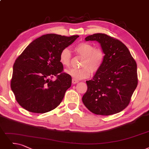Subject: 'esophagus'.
<instances>
[{"label":"esophagus","instance_id":"1","mask_svg":"<svg viewBox=\"0 0 149 149\" xmlns=\"http://www.w3.org/2000/svg\"><path fill=\"white\" fill-rule=\"evenodd\" d=\"M79 81L77 80V79H74V78H73V79H72V83L73 84H76V83H78Z\"/></svg>","mask_w":149,"mask_h":149}]
</instances>
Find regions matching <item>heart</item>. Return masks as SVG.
I'll list each match as a JSON object with an SVG mask.
<instances>
[{
	"instance_id": "1",
	"label": "heart",
	"mask_w": 149,
	"mask_h": 149,
	"mask_svg": "<svg viewBox=\"0 0 149 149\" xmlns=\"http://www.w3.org/2000/svg\"><path fill=\"white\" fill-rule=\"evenodd\" d=\"M76 54L83 57L81 63V68H70L65 71L67 74L76 79H84L95 74L102 68L104 61V51L100 47H95L91 43L82 42L74 47ZM71 59V54L68 48L63 49L60 54L59 61L64 66H69Z\"/></svg>"
}]
</instances>
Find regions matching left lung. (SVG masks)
Here are the masks:
<instances>
[{"instance_id": "obj_1", "label": "left lung", "mask_w": 149, "mask_h": 149, "mask_svg": "<svg viewBox=\"0 0 149 149\" xmlns=\"http://www.w3.org/2000/svg\"><path fill=\"white\" fill-rule=\"evenodd\" d=\"M85 40L97 41L105 55L102 68L86 81L82 102L95 114H117L128 106L138 86L136 62L122 41L108 35L95 33Z\"/></svg>"}]
</instances>
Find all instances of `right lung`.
<instances>
[{
	"mask_svg": "<svg viewBox=\"0 0 149 149\" xmlns=\"http://www.w3.org/2000/svg\"><path fill=\"white\" fill-rule=\"evenodd\" d=\"M78 37L54 33L42 35L30 43L16 59L11 88L24 109L43 114L61 104L71 87V77L63 72L60 54ZM54 76L56 79L52 81Z\"/></svg>",
	"mask_w": 149,
	"mask_h": 149,
	"instance_id": "obj_1",
	"label": "right lung"
}]
</instances>
